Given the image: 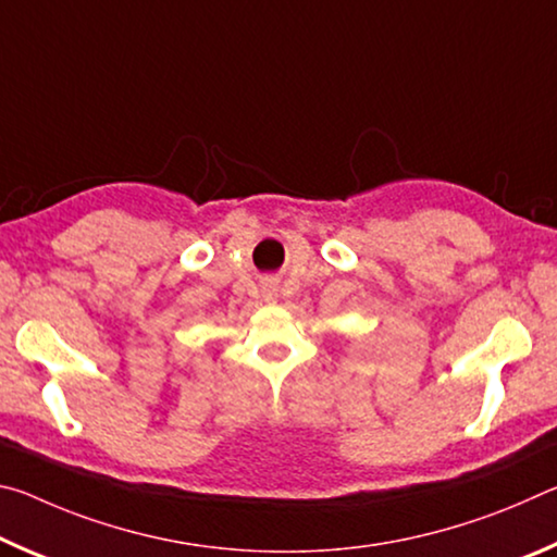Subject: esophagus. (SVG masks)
Returning a JSON list of instances; mask_svg holds the SVG:
<instances>
[{
    "label": "esophagus",
    "instance_id": "obj_1",
    "mask_svg": "<svg viewBox=\"0 0 557 557\" xmlns=\"http://www.w3.org/2000/svg\"><path fill=\"white\" fill-rule=\"evenodd\" d=\"M262 297H265L268 301H272L277 297V285L272 280H268V282H262Z\"/></svg>",
    "mask_w": 557,
    "mask_h": 557
}]
</instances>
